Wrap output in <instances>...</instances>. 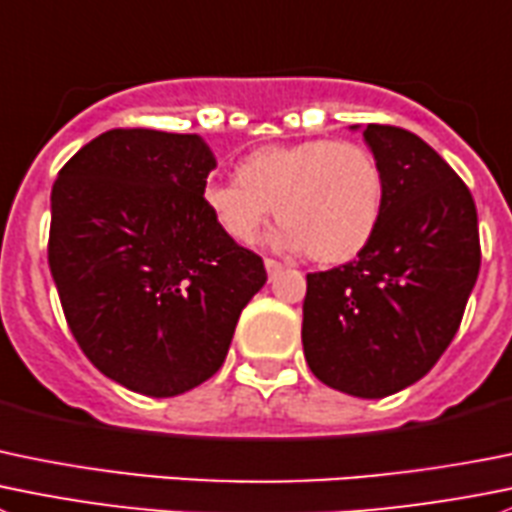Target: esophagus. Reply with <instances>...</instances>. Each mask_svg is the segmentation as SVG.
Instances as JSON below:
<instances>
[{
  "instance_id": "1",
  "label": "esophagus",
  "mask_w": 512,
  "mask_h": 512,
  "mask_svg": "<svg viewBox=\"0 0 512 512\" xmlns=\"http://www.w3.org/2000/svg\"><path fill=\"white\" fill-rule=\"evenodd\" d=\"M265 270H267V275L272 277L282 270V265L277 260H272V257H265Z\"/></svg>"
}]
</instances>
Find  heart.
Returning a JSON list of instances; mask_svg holds the SVG:
<instances>
[{"instance_id": "heart-1", "label": "heart", "mask_w": 512, "mask_h": 512, "mask_svg": "<svg viewBox=\"0 0 512 512\" xmlns=\"http://www.w3.org/2000/svg\"><path fill=\"white\" fill-rule=\"evenodd\" d=\"M385 177L355 142L307 140L250 152L232 182H210L202 202L225 235L250 245L275 207L277 245L320 265H340L370 245L382 215Z\"/></svg>"}]
</instances>
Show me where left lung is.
I'll return each instance as SVG.
<instances>
[{
  "label": "left lung",
  "instance_id": "8db88e82",
  "mask_svg": "<svg viewBox=\"0 0 512 512\" xmlns=\"http://www.w3.org/2000/svg\"><path fill=\"white\" fill-rule=\"evenodd\" d=\"M385 200L370 245L307 275L302 347L312 375L355 398H388L440 360L480 270L468 185L418 135L367 124Z\"/></svg>",
  "mask_w": 512,
  "mask_h": 512
}]
</instances>
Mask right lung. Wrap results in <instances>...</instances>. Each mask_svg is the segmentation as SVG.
<instances>
[{
    "mask_svg": "<svg viewBox=\"0 0 512 512\" xmlns=\"http://www.w3.org/2000/svg\"><path fill=\"white\" fill-rule=\"evenodd\" d=\"M215 165L197 135L109 130L52 187L47 257L69 330L102 375L150 398L220 370L267 280L202 202Z\"/></svg>",
    "mask_w": 512,
    "mask_h": 512,
    "instance_id": "add662e5",
    "label": "right lung"
}]
</instances>
